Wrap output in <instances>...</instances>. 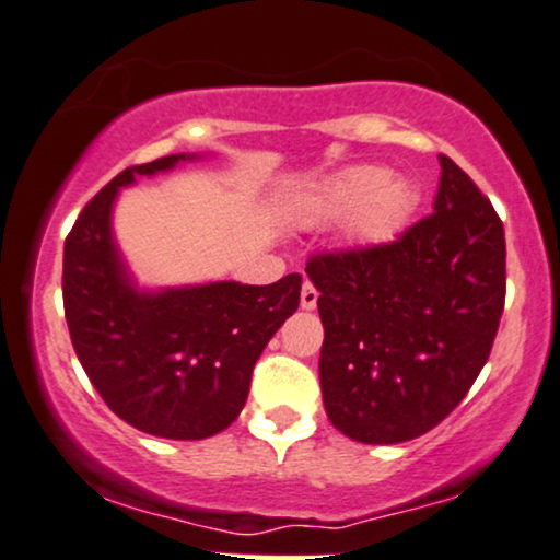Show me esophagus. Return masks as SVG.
Segmentation results:
<instances>
[{
    "label": "esophagus",
    "instance_id": "34e87169",
    "mask_svg": "<svg viewBox=\"0 0 560 560\" xmlns=\"http://www.w3.org/2000/svg\"><path fill=\"white\" fill-rule=\"evenodd\" d=\"M300 302L305 310H313L315 305H318V289H315V284L310 279H305V284H302Z\"/></svg>",
    "mask_w": 560,
    "mask_h": 560
}]
</instances>
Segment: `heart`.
I'll use <instances>...</instances> for the list:
<instances>
[{"instance_id":"heart-1","label":"heart","mask_w":560,"mask_h":560,"mask_svg":"<svg viewBox=\"0 0 560 560\" xmlns=\"http://www.w3.org/2000/svg\"><path fill=\"white\" fill-rule=\"evenodd\" d=\"M415 208L409 182L396 179L386 166H349L323 179L302 203V221L326 224L352 215L357 242L390 240Z\"/></svg>"}]
</instances>
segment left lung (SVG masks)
I'll list each match as a JSON object with an SVG mask.
<instances>
[{"instance_id": "8db88e82", "label": "left lung", "mask_w": 560, "mask_h": 560, "mask_svg": "<svg viewBox=\"0 0 560 560\" xmlns=\"http://www.w3.org/2000/svg\"><path fill=\"white\" fill-rule=\"evenodd\" d=\"M433 213L396 240L310 255L328 420L360 443L425 435L472 388L506 302L493 203L441 153Z\"/></svg>"}]
</instances>
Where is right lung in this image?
Returning <instances> with one entry per match:
<instances>
[{
  "label": "right lung",
  "instance_id": "add662e5",
  "mask_svg": "<svg viewBox=\"0 0 560 560\" xmlns=\"http://www.w3.org/2000/svg\"><path fill=\"white\" fill-rule=\"evenodd\" d=\"M179 159L127 166L88 200L65 240L62 300L72 347L106 407L143 433L200 441L237 420L255 362L300 305L302 276L135 292L114 250L112 203L135 174Z\"/></svg>",
  "mask_w": 560,
  "mask_h": 560
}]
</instances>
